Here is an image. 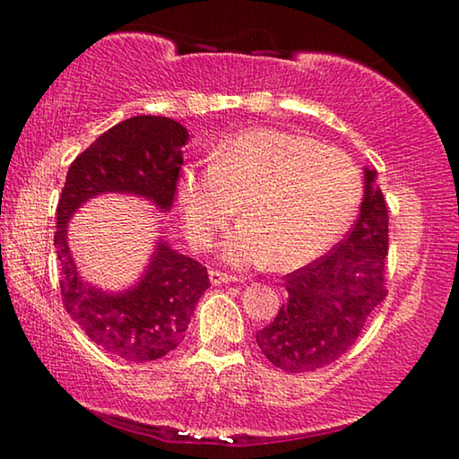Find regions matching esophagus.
<instances>
[{"label":"esophagus","instance_id":"esophagus-1","mask_svg":"<svg viewBox=\"0 0 459 459\" xmlns=\"http://www.w3.org/2000/svg\"><path fill=\"white\" fill-rule=\"evenodd\" d=\"M238 280H240V278H238V275L219 272V269H212V272H211V281L215 286H219V284H234V281H238Z\"/></svg>","mask_w":459,"mask_h":459}]
</instances>
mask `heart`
<instances>
[{"label":"heart","mask_w":459,"mask_h":459,"mask_svg":"<svg viewBox=\"0 0 459 459\" xmlns=\"http://www.w3.org/2000/svg\"><path fill=\"white\" fill-rule=\"evenodd\" d=\"M178 198L194 247L209 248L240 203L244 223L225 242V259L297 269L353 221L361 175L347 154L311 137L248 129L217 143L206 171L181 175Z\"/></svg>","instance_id":"obj_1"}]
</instances>
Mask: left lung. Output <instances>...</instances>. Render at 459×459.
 Wrapping results in <instances>:
<instances>
[{"mask_svg": "<svg viewBox=\"0 0 459 459\" xmlns=\"http://www.w3.org/2000/svg\"><path fill=\"white\" fill-rule=\"evenodd\" d=\"M374 179L376 171L366 169V196L349 234L309 265L284 275L286 303L256 332L261 353L288 374L341 359L386 299L388 206Z\"/></svg>", "mask_w": 459, "mask_h": 459, "instance_id": "obj_1", "label": "left lung"}]
</instances>
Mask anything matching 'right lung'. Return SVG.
<instances>
[{
	"instance_id": "add662e5",
	"label": "right lung",
	"mask_w": 459,
	"mask_h": 459,
	"mask_svg": "<svg viewBox=\"0 0 459 459\" xmlns=\"http://www.w3.org/2000/svg\"><path fill=\"white\" fill-rule=\"evenodd\" d=\"M187 137L169 117L142 115L115 125L71 162L56 209L62 305L91 342L131 363L160 359L179 347L198 299L211 286L209 272L160 242L140 284L106 294L81 281L66 223L85 200L104 192L140 194L167 211L178 194Z\"/></svg>"
}]
</instances>
